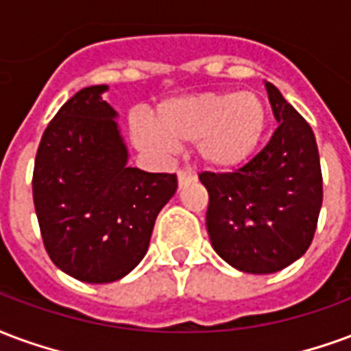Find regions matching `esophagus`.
I'll list each match as a JSON object with an SVG mask.
<instances>
[{
    "label": "esophagus",
    "mask_w": 351,
    "mask_h": 351,
    "mask_svg": "<svg viewBox=\"0 0 351 351\" xmlns=\"http://www.w3.org/2000/svg\"><path fill=\"white\" fill-rule=\"evenodd\" d=\"M193 179H196V176H194L191 170H179V172H178L179 186L186 185V183H189V181H193Z\"/></svg>",
    "instance_id": "1"
}]
</instances>
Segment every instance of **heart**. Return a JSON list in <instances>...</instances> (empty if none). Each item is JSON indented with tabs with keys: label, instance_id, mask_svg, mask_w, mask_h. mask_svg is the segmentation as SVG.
<instances>
[{
	"label": "heart",
	"instance_id": "1",
	"mask_svg": "<svg viewBox=\"0 0 351 351\" xmlns=\"http://www.w3.org/2000/svg\"><path fill=\"white\" fill-rule=\"evenodd\" d=\"M269 114L256 93L207 91L162 102L153 125L136 123L132 140L144 151L198 144V155L215 170L245 165L263 140Z\"/></svg>",
	"mask_w": 351,
	"mask_h": 351
}]
</instances>
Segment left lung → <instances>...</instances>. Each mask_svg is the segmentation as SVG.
Instances as JSON below:
<instances>
[{
    "mask_svg": "<svg viewBox=\"0 0 351 351\" xmlns=\"http://www.w3.org/2000/svg\"><path fill=\"white\" fill-rule=\"evenodd\" d=\"M265 88L278 121L267 145L235 172L200 173L215 252L252 275L277 273L305 254L324 200L311 125L273 84Z\"/></svg>",
    "mask_w": 351,
    "mask_h": 351,
    "instance_id": "8db88e82",
    "label": "left lung"
}]
</instances>
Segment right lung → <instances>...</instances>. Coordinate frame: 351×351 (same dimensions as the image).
I'll use <instances>...</instances> for the list:
<instances>
[{"label":"right lung","instance_id":"1","mask_svg":"<svg viewBox=\"0 0 351 351\" xmlns=\"http://www.w3.org/2000/svg\"><path fill=\"white\" fill-rule=\"evenodd\" d=\"M108 86L71 97L48 123L33 168V204L48 256L82 282L119 280L142 262L176 173L127 165Z\"/></svg>","mask_w":351,"mask_h":351}]
</instances>
